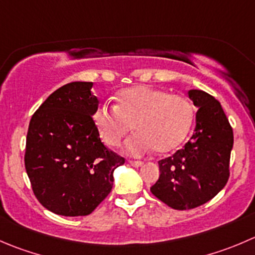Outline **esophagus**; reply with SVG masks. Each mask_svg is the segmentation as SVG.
Returning <instances> with one entry per match:
<instances>
[{
    "label": "esophagus",
    "instance_id": "esophagus-1",
    "mask_svg": "<svg viewBox=\"0 0 255 255\" xmlns=\"http://www.w3.org/2000/svg\"><path fill=\"white\" fill-rule=\"evenodd\" d=\"M128 163H129L130 165H133V167H142L143 165V162H140V160H128Z\"/></svg>",
    "mask_w": 255,
    "mask_h": 255
}]
</instances>
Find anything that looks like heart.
I'll return each instance as SVG.
<instances>
[{"label":"heart","mask_w":255,"mask_h":255,"mask_svg":"<svg viewBox=\"0 0 255 255\" xmlns=\"http://www.w3.org/2000/svg\"><path fill=\"white\" fill-rule=\"evenodd\" d=\"M93 122L111 147L121 145L134 127L137 133L126 143L128 153L138 155L155 148L165 154L177 149L187 138L194 122V107L182 95L134 86L118 93L117 106H98L93 112Z\"/></svg>","instance_id":"b5f03b06"}]
</instances>
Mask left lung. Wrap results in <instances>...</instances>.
<instances>
[{
	"instance_id": "left-lung-1",
	"label": "left lung",
	"mask_w": 255,
	"mask_h": 255,
	"mask_svg": "<svg viewBox=\"0 0 255 255\" xmlns=\"http://www.w3.org/2000/svg\"><path fill=\"white\" fill-rule=\"evenodd\" d=\"M198 107L196 129L182 149L160 159L150 192L170 208L193 209L211 201L229 179L233 129L221 103L207 92L189 91Z\"/></svg>"
}]
</instances>
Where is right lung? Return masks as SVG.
Masks as SVG:
<instances>
[{"label": "right lung", "mask_w": 255, "mask_h": 255, "mask_svg": "<svg viewBox=\"0 0 255 255\" xmlns=\"http://www.w3.org/2000/svg\"><path fill=\"white\" fill-rule=\"evenodd\" d=\"M92 86H62L29 121L27 175L37 201L59 216L92 213L112 190L113 170L125 163V158L101 140L93 122L100 101Z\"/></svg>", "instance_id": "right-lung-1"}]
</instances>
